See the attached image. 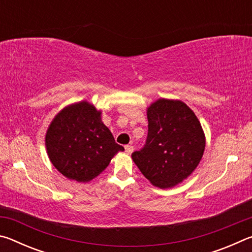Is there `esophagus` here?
<instances>
[{
  "mask_svg": "<svg viewBox=\"0 0 252 252\" xmlns=\"http://www.w3.org/2000/svg\"><path fill=\"white\" fill-rule=\"evenodd\" d=\"M133 150H134V148L132 146H126V152L127 153V155H131V153L133 152Z\"/></svg>",
  "mask_w": 252,
  "mask_h": 252,
  "instance_id": "obj_1",
  "label": "esophagus"
}]
</instances>
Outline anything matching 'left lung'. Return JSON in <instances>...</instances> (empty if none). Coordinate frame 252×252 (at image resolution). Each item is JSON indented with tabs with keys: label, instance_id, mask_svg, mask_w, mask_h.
<instances>
[{
	"label": "left lung",
	"instance_id": "obj_1",
	"mask_svg": "<svg viewBox=\"0 0 252 252\" xmlns=\"http://www.w3.org/2000/svg\"><path fill=\"white\" fill-rule=\"evenodd\" d=\"M147 117L146 146L132 153V160L153 186L168 189L197 169L206 135L197 116L181 100H157L147 108Z\"/></svg>",
	"mask_w": 252,
	"mask_h": 252
}]
</instances>
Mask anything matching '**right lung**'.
<instances>
[{
  "label": "right lung",
  "instance_id": "right-lung-1",
  "mask_svg": "<svg viewBox=\"0 0 252 252\" xmlns=\"http://www.w3.org/2000/svg\"><path fill=\"white\" fill-rule=\"evenodd\" d=\"M101 114L90 102H76L60 111L46 130L49 159L70 180H93L118 152L125 151L102 122Z\"/></svg>",
  "mask_w": 252,
  "mask_h": 252
}]
</instances>
